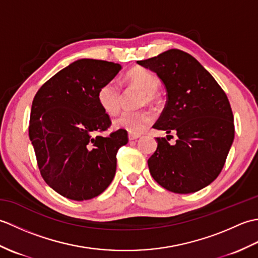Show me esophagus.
<instances>
[{"instance_id": "1", "label": "esophagus", "mask_w": 258, "mask_h": 258, "mask_svg": "<svg viewBox=\"0 0 258 258\" xmlns=\"http://www.w3.org/2000/svg\"><path fill=\"white\" fill-rule=\"evenodd\" d=\"M140 138H141V135H140V134H132V133H130V134H128V140H130V141L138 140V139H140Z\"/></svg>"}]
</instances>
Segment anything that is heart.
Segmentation results:
<instances>
[{
	"mask_svg": "<svg viewBox=\"0 0 258 258\" xmlns=\"http://www.w3.org/2000/svg\"><path fill=\"white\" fill-rule=\"evenodd\" d=\"M130 83L140 87L145 92L146 96L143 98V104L152 102L155 97V93L161 85V82L155 74L144 69H132L127 73ZM97 101L102 109L109 115L116 114L122 104V91L116 81H108L104 83L97 92ZM153 114L149 109L140 111H124L117 118L114 119V125L117 128H123L128 133L140 134L146 130L153 122Z\"/></svg>",
	"mask_w": 258,
	"mask_h": 258,
	"instance_id": "b5f03b06",
	"label": "heart"
}]
</instances>
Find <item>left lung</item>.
Listing matches in <instances>:
<instances>
[{
    "instance_id": "8db88e82",
    "label": "left lung",
    "mask_w": 258,
    "mask_h": 258,
    "mask_svg": "<svg viewBox=\"0 0 258 258\" xmlns=\"http://www.w3.org/2000/svg\"><path fill=\"white\" fill-rule=\"evenodd\" d=\"M138 64L156 73L167 92L166 105L153 127L168 135L156 138L157 149L147 161L151 175L177 194L206 187L220 175L234 141V116L225 92L196 58L176 48ZM171 133L179 138L174 146L167 141Z\"/></svg>"
}]
</instances>
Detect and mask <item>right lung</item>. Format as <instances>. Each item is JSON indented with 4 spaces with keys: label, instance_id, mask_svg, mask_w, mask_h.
Wrapping results in <instances>:
<instances>
[{
    "label": "right lung",
    "instance_id": "obj_1",
    "mask_svg": "<svg viewBox=\"0 0 258 258\" xmlns=\"http://www.w3.org/2000/svg\"><path fill=\"white\" fill-rule=\"evenodd\" d=\"M120 70L117 63L78 59L43 84L33 100L29 136L38 168L46 184L67 199H94L114 178L116 153L127 144V132L98 134L111 119L97 92Z\"/></svg>",
    "mask_w": 258,
    "mask_h": 258
}]
</instances>
